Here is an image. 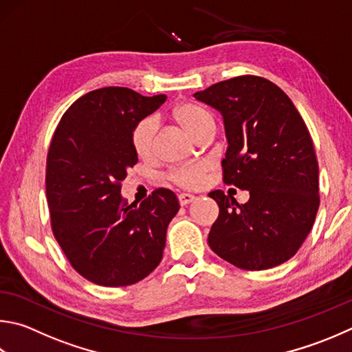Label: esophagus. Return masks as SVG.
Masks as SVG:
<instances>
[{
  "mask_svg": "<svg viewBox=\"0 0 352 352\" xmlns=\"http://www.w3.org/2000/svg\"><path fill=\"white\" fill-rule=\"evenodd\" d=\"M195 200V197L192 194H180L178 195V203L182 204V206H188L189 203H192Z\"/></svg>",
  "mask_w": 352,
  "mask_h": 352,
  "instance_id": "1",
  "label": "esophagus"
}]
</instances>
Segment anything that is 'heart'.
I'll use <instances>...</instances> for the list:
<instances>
[{
  "label": "heart",
  "instance_id": "b5f03b06",
  "mask_svg": "<svg viewBox=\"0 0 352 352\" xmlns=\"http://www.w3.org/2000/svg\"><path fill=\"white\" fill-rule=\"evenodd\" d=\"M172 118L177 121V124L182 129L186 131L194 138L200 137L204 131L215 126L212 113L206 107L194 103V101H182V103H178L174 107V111H172ZM155 120L151 117L140 120L132 129L131 143L133 152L140 158H148L152 155L155 146ZM204 172H206V168L203 164H186L172 169L166 175V178L180 188H197L203 180Z\"/></svg>",
  "mask_w": 352,
  "mask_h": 352
}]
</instances>
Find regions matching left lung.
I'll list each match as a JSON object with an SVG mask.
<instances>
[{"label": "left lung", "instance_id": "8db88e82", "mask_svg": "<svg viewBox=\"0 0 352 352\" xmlns=\"http://www.w3.org/2000/svg\"><path fill=\"white\" fill-rule=\"evenodd\" d=\"M220 111L229 148L223 182L249 190L245 204L223 190L208 243L246 271L278 266L308 237L320 204L318 163L311 133L291 98L272 81L240 75L194 94Z\"/></svg>", "mask_w": 352, "mask_h": 352}]
</instances>
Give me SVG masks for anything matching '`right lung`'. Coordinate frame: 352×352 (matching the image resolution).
<instances>
[{
  "label": "right lung",
  "mask_w": 352,
  "mask_h": 352,
  "mask_svg": "<svg viewBox=\"0 0 352 352\" xmlns=\"http://www.w3.org/2000/svg\"><path fill=\"white\" fill-rule=\"evenodd\" d=\"M164 101L101 87L76 100L54 132L46 164L50 226L69 263L95 285H133L162 261L166 229L180 209L175 194L160 188L137 206L120 190L138 162L132 129Z\"/></svg>",
  "instance_id": "1"
}]
</instances>
